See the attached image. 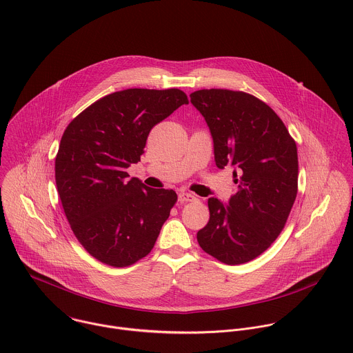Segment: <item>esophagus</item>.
Instances as JSON below:
<instances>
[{"label": "esophagus", "mask_w": 353, "mask_h": 353, "mask_svg": "<svg viewBox=\"0 0 353 353\" xmlns=\"http://www.w3.org/2000/svg\"><path fill=\"white\" fill-rule=\"evenodd\" d=\"M196 199V196L194 195V194H190V192H185V191H181L180 194H179V201L181 202V203H184V202H192V201H195Z\"/></svg>", "instance_id": "obj_1"}]
</instances>
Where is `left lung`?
<instances>
[{
	"label": "left lung",
	"mask_w": 353,
	"mask_h": 353,
	"mask_svg": "<svg viewBox=\"0 0 353 353\" xmlns=\"http://www.w3.org/2000/svg\"><path fill=\"white\" fill-rule=\"evenodd\" d=\"M205 118L219 169H234L238 191L228 203L209 198V223L199 246L238 265L264 253L283 230L297 196V145L282 119L257 97L228 89L191 93Z\"/></svg>",
	"instance_id": "obj_1"
}]
</instances>
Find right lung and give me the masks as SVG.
<instances>
[{
  "instance_id": "obj_1",
  "label": "right lung",
  "mask_w": 353,
  "mask_h": 353,
  "mask_svg": "<svg viewBox=\"0 0 353 353\" xmlns=\"http://www.w3.org/2000/svg\"><path fill=\"white\" fill-rule=\"evenodd\" d=\"M183 104L180 89H125L94 101L64 130L57 192L74 235L99 261L128 267L154 248L177 195L129 179L126 169L140 161L150 130Z\"/></svg>"
}]
</instances>
